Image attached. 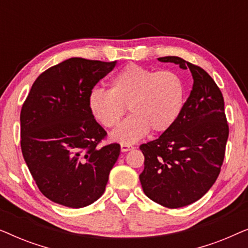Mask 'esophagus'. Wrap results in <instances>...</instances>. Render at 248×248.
<instances>
[{"label": "esophagus", "instance_id": "34e87169", "mask_svg": "<svg viewBox=\"0 0 248 248\" xmlns=\"http://www.w3.org/2000/svg\"><path fill=\"white\" fill-rule=\"evenodd\" d=\"M134 147H132L130 144H121V150L122 152H127L130 150H133Z\"/></svg>", "mask_w": 248, "mask_h": 248}]
</instances>
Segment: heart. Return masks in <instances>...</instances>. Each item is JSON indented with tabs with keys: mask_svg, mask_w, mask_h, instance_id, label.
<instances>
[{
	"mask_svg": "<svg viewBox=\"0 0 248 248\" xmlns=\"http://www.w3.org/2000/svg\"><path fill=\"white\" fill-rule=\"evenodd\" d=\"M185 87L182 78L172 71H157L128 64L110 80V89L94 88L88 96L93 116L109 128L116 126L125 106L131 115L111 132V140L132 144L152 130H169L182 113Z\"/></svg>",
	"mask_w": 248,
	"mask_h": 248,
	"instance_id": "obj_1",
	"label": "heart"
}]
</instances>
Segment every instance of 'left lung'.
I'll list each match as a JSON object with an SVG mask.
<instances>
[{"mask_svg": "<svg viewBox=\"0 0 248 248\" xmlns=\"http://www.w3.org/2000/svg\"><path fill=\"white\" fill-rule=\"evenodd\" d=\"M189 70L193 87L174 125L157 140L141 144L144 194L158 204L177 209L198 201L218 178L229 127L220 89L204 70L177 56L159 57Z\"/></svg>", "mask_w": 248, "mask_h": 248, "instance_id": "8db88e82", "label": "left lung"}]
</instances>
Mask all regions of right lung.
Instances as JSON below:
<instances>
[{"instance_id": "add662e5", "label": "right lung", "mask_w": 248, "mask_h": 248, "mask_svg": "<svg viewBox=\"0 0 248 248\" xmlns=\"http://www.w3.org/2000/svg\"><path fill=\"white\" fill-rule=\"evenodd\" d=\"M115 65L72 57L43 72L30 89L20 114L21 150L50 201L79 209L104 194L121 147H98L107 133L91 115L88 96Z\"/></svg>"}]
</instances>
